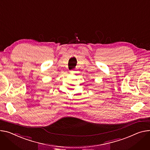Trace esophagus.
<instances>
[{"label":"esophagus","instance_id":"esophagus-1","mask_svg":"<svg viewBox=\"0 0 150 150\" xmlns=\"http://www.w3.org/2000/svg\"><path fill=\"white\" fill-rule=\"evenodd\" d=\"M70 72H71V74H74V72H75V71H73V70H72V71H70Z\"/></svg>","mask_w":150,"mask_h":150}]
</instances>
